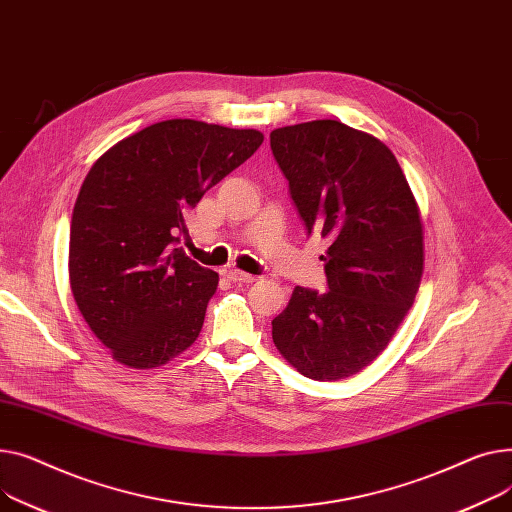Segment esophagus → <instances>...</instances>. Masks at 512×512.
<instances>
[{"instance_id": "34e87169", "label": "esophagus", "mask_w": 512, "mask_h": 512, "mask_svg": "<svg viewBox=\"0 0 512 512\" xmlns=\"http://www.w3.org/2000/svg\"><path fill=\"white\" fill-rule=\"evenodd\" d=\"M227 279H231L235 283H254L256 281L254 275H248V273H244V270H229Z\"/></svg>"}]
</instances>
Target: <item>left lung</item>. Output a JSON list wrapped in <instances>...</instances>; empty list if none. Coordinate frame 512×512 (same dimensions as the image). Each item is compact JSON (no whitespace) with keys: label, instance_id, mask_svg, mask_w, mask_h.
I'll list each match as a JSON object with an SVG mask.
<instances>
[{"label":"left lung","instance_id":"1","mask_svg":"<svg viewBox=\"0 0 512 512\" xmlns=\"http://www.w3.org/2000/svg\"><path fill=\"white\" fill-rule=\"evenodd\" d=\"M308 233L330 239L328 291L295 287L273 341L306 378L343 380L370 366L413 306L424 227L405 173L378 138L335 119L270 132Z\"/></svg>","mask_w":512,"mask_h":512}]
</instances>
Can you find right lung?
Returning <instances> with one entry per match:
<instances>
[{
	"instance_id": "add662e5",
	"label": "right lung",
	"mask_w": 512,
	"mask_h": 512,
	"mask_svg": "<svg viewBox=\"0 0 512 512\" xmlns=\"http://www.w3.org/2000/svg\"><path fill=\"white\" fill-rule=\"evenodd\" d=\"M262 140L258 130L167 119L90 167L72 213L70 287L115 362L157 368L198 339L219 275L175 246L184 215Z\"/></svg>"
}]
</instances>
